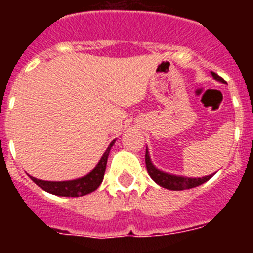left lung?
Instances as JSON below:
<instances>
[{"instance_id": "1", "label": "left lung", "mask_w": 253, "mask_h": 253, "mask_svg": "<svg viewBox=\"0 0 253 253\" xmlns=\"http://www.w3.org/2000/svg\"><path fill=\"white\" fill-rule=\"evenodd\" d=\"M214 80L219 82H225L222 77H219L216 73L211 72ZM146 165H147V171H148V175L151 176L152 180L156 182L157 185H160L161 187H165V189L173 190V191H180V190H187L193 189V187L200 186L204 182H207L208 180L213 177L214 173L209 176H204V177H185V176H178V175H172V173H167V172L162 171V169H157L154 166L153 162L151 160V156H149L148 148L146 149Z\"/></svg>"}]
</instances>
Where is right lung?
Returning <instances> with one entry per match:
<instances>
[{"label": "right lung", "instance_id": "add662e5", "mask_svg": "<svg viewBox=\"0 0 253 253\" xmlns=\"http://www.w3.org/2000/svg\"><path fill=\"white\" fill-rule=\"evenodd\" d=\"M115 142L116 139H114L109 144V147L104 152V154H102V157L100 158L99 162H97V165L93 167L92 171L88 172L87 175L82 176V177L68 181H45L35 178L33 176H30V178L34 181L38 186L42 187L44 191H46L49 194H53V195L66 196V198H77V196L87 195V194L95 191L101 185L102 180H104L105 169H106L107 157H109L111 147L114 146Z\"/></svg>", "mask_w": 253, "mask_h": 253}]
</instances>
